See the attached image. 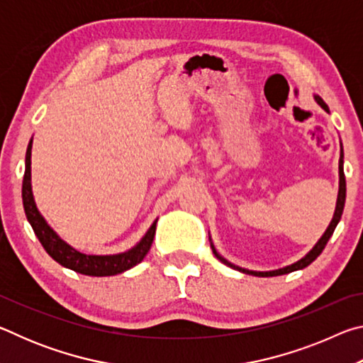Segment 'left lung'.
Returning <instances> with one entry per match:
<instances>
[{
	"label": "left lung",
	"instance_id": "left-lung-1",
	"mask_svg": "<svg viewBox=\"0 0 363 363\" xmlns=\"http://www.w3.org/2000/svg\"><path fill=\"white\" fill-rule=\"evenodd\" d=\"M315 101H317V104L318 106H320L325 112H330L328 110V106L327 104L323 102V99L322 97H318V96H315ZM342 145H341V157H340V192H337V201H336V210H335V216H333V219H331V223H330V225H328V229L325 230V233L322 235V238L320 240L317 242V245L314 248H312L309 253H307L303 259H299L298 262H294V264H291V266H286V267H284V269H279V270H270V272H255V270H247V269H242V267H237V266H233V264H230V262H227L224 257H220L218 253H216V250H214V247H213V253L216 255L220 261H223L224 264H227V266H230V267H233V269H237V270H240V272H243V274H250V275H257V277H275V275H284V274H290V272H293V270H299V269H304V267H307L309 266L311 262H314L318 256H320V253L323 251V248L327 247V243H328V240H330V237L333 235V232H335V229H336V225H337V223H340V219H341V214H342V210H344V201H346V177H344V169H342Z\"/></svg>",
	"mask_w": 363,
	"mask_h": 363
}]
</instances>
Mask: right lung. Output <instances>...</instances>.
Wrapping results in <instances>:
<instances>
[{"instance_id": "add662e5", "label": "right lung", "mask_w": 363, "mask_h": 363, "mask_svg": "<svg viewBox=\"0 0 363 363\" xmlns=\"http://www.w3.org/2000/svg\"><path fill=\"white\" fill-rule=\"evenodd\" d=\"M30 158H32V140L27 147L26 155V174H23L22 181V201L23 210H26L28 223L32 224L35 235L38 237L43 248L46 253L57 261L60 266L69 267L75 272L83 275H91V277H107V275H116L125 272V270L131 269L144 259L145 255L149 253L152 247L153 237H155L157 220L152 224V227L144 235L136 247L133 250L126 251L121 255H112V256H93V255H83L79 251L73 250L70 245H67L64 240H60L57 233L54 232L51 227L46 224L43 219L40 211L36 210L33 194H32V174H30Z\"/></svg>"}]
</instances>
